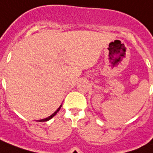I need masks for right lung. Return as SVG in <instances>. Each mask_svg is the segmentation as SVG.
<instances>
[{
	"instance_id": "1",
	"label": "right lung",
	"mask_w": 153,
	"mask_h": 153,
	"mask_svg": "<svg viewBox=\"0 0 153 153\" xmlns=\"http://www.w3.org/2000/svg\"><path fill=\"white\" fill-rule=\"evenodd\" d=\"M62 104L61 105H60V107L58 108H57V109H56V111L54 112L53 114H52V115H50V116H49V117H46V118H44V119H41V120H39V122H47V121H48V120H50L51 118H53V117H54V116H55V115H56V114H57V112L59 111L60 110V108H61V107H62Z\"/></svg>"
}]
</instances>
